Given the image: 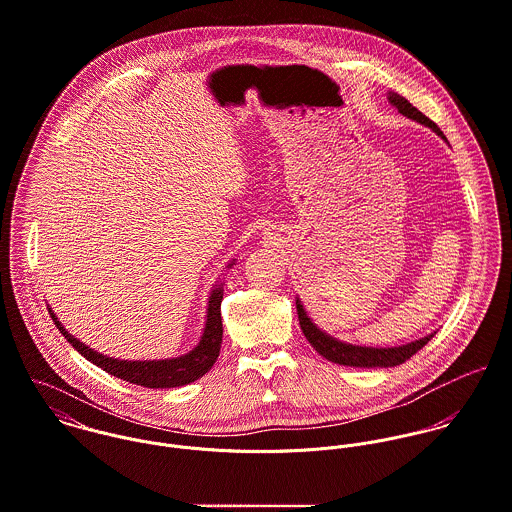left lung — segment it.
I'll list each match as a JSON object with an SVG mask.
<instances>
[{
	"instance_id": "8db88e82",
	"label": "left lung",
	"mask_w": 512,
	"mask_h": 512,
	"mask_svg": "<svg viewBox=\"0 0 512 512\" xmlns=\"http://www.w3.org/2000/svg\"><path fill=\"white\" fill-rule=\"evenodd\" d=\"M388 103L392 104L400 114L408 116L409 120L419 122L427 128H431L439 138H445V134L439 130V126L429 120L423 112H419L413 104L409 103L406 97L398 95V93H388ZM297 314H299V322L301 328L307 336L308 342L312 344V348L326 360L340 364V366H354V368H394L404 364L409 360L417 350H421L433 336L435 332L411 340L408 344H400V346H360V344H350L344 340H338L334 336H330L326 330L318 328L312 318L308 316L307 310L303 307V301L297 297Z\"/></svg>"
}]
</instances>
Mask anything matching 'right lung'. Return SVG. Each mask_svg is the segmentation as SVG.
<instances>
[{
	"instance_id": "obj_1",
	"label": "right lung",
	"mask_w": 512,
	"mask_h": 512,
	"mask_svg": "<svg viewBox=\"0 0 512 512\" xmlns=\"http://www.w3.org/2000/svg\"><path fill=\"white\" fill-rule=\"evenodd\" d=\"M235 265V259L227 263L225 269H231ZM221 299H223V281H215L207 308H205V324L202 336L198 344L188 350L186 354L174 356V358H160V360H120L97 352L95 348L87 346L79 338H75L55 316V312L49 308V314L61 334L67 338V342L89 362L103 368L110 376H116L124 382L144 386V388H180L186 384L196 382L202 378L205 372L211 370L219 356L221 338H223V324H221Z\"/></svg>"
}]
</instances>
